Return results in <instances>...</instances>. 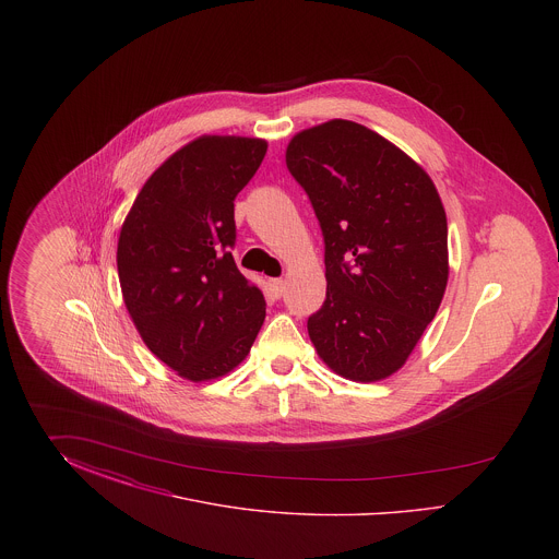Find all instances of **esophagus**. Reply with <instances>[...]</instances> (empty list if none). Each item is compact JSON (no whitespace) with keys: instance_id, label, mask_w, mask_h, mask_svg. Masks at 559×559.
Segmentation results:
<instances>
[{"instance_id":"34e87169","label":"esophagus","mask_w":559,"mask_h":559,"mask_svg":"<svg viewBox=\"0 0 559 559\" xmlns=\"http://www.w3.org/2000/svg\"><path fill=\"white\" fill-rule=\"evenodd\" d=\"M270 287H272V292H274L276 297H281L283 292H285V281H283V278H272V281H270Z\"/></svg>"}]
</instances>
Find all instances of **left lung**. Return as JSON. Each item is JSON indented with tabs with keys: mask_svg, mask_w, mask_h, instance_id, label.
<instances>
[{
	"mask_svg": "<svg viewBox=\"0 0 559 559\" xmlns=\"http://www.w3.org/2000/svg\"><path fill=\"white\" fill-rule=\"evenodd\" d=\"M324 237L326 299L308 319L320 360L349 381L402 369L449 283V224L426 169L369 128L331 119L285 153Z\"/></svg>",
	"mask_w": 559,
	"mask_h": 559,
	"instance_id": "1",
	"label": "left lung"
}]
</instances>
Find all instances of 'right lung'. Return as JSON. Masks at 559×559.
<instances>
[{
	"label": "right lung",
	"mask_w": 559,
	"mask_h": 559,
	"mask_svg": "<svg viewBox=\"0 0 559 559\" xmlns=\"http://www.w3.org/2000/svg\"><path fill=\"white\" fill-rule=\"evenodd\" d=\"M267 142L199 135L144 182L117 242L126 308L146 347L182 379L224 377L247 358L266 299L235 264V199Z\"/></svg>",
	"instance_id": "obj_1"
}]
</instances>
